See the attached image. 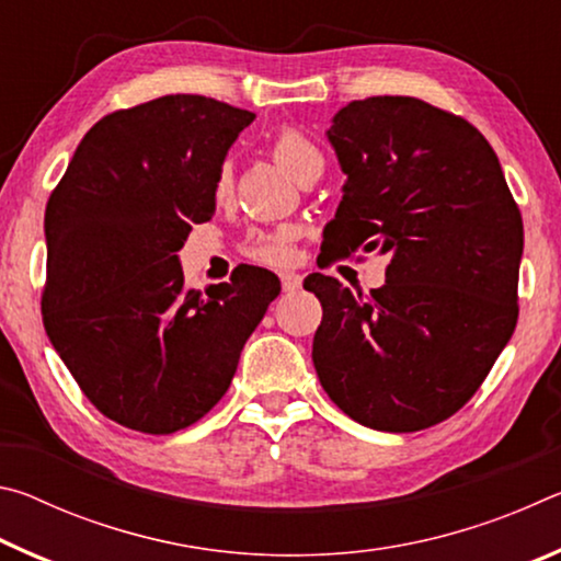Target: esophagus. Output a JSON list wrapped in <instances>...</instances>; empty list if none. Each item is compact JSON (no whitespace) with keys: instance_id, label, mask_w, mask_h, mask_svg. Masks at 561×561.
<instances>
[{"instance_id":"esophagus-1","label":"esophagus","mask_w":561,"mask_h":561,"mask_svg":"<svg viewBox=\"0 0 561 561\" xmlns=\"http://www.w3.org/2000/svg\"><path fill=\"white\" fill-rule=\"evenodd\" d=\"M279 279H282V289L287 294H294V291L301 289V277L297 272L284 270V272H279Z\"/></svg>"}]
</instances>
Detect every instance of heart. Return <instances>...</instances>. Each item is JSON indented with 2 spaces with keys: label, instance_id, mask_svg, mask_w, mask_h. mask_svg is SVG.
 Segmentation results:
<instances>
[{
  "label": "heart",
  "instance_id": "b5f03b06",
  "mask_svg": "<svg viewBox=\"0 0 561 561\" xmlns=\"http://www.w3.org/2000/svg\"><path fill=\"white\" fill-rule=\"evenodd\" d=\"M272 153L284 173L291 178H297L301 173V168L309 165L311 160L321 158L317 146L311 144L307 136H301L299 130H291V128L279 130V136L274 138L272 144ZM230 183H232L230 168H220V173H217V180H215V193L225 195L227 190H230ZM244 250L252 260L257 262H267V264L287 262L291 257V230L252 234Z\"/></svg>",
  "mask_w": 561,
  "mask_h": 561
}]
</instances>
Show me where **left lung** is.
<instances>
[{
  "instance_id": "left-lung-1",
  "label": "left lung",
  "mask_w": 561,
  "mask_h": 561,
  "mask_svg": "<svg viewBox=\"0 0 561 561\" xmlns=\"http://www.w3.org/2000/svg\"><path fill=\"white\" fill-rule=\"evenodd\" d=\"M346 183L321 254H388L354 297L309 274L321 386L366 428L413 433L470 401L517 324L522 217L482 133L411 96L351 101L327 130Z\"/></svg>"
}]
</instances>
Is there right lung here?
Listing matches in <instances>:
<instances>
[{"label": "right lung", "mask_w": 561, "mask_h": 561, "mask_svg": "<svg viewBox=\"0 0 561 561\" xmlns=\"http://www.w3.org/2000/svg\"><path fill=\"white\" fill-rule=\"evenodd\" d=\"M254 113L175 93L101 118L44 215V327L89 401L130 431L187 428L220 401L277 299L272 272L185 287L180 247Z\"/></svg>", "instance_id": "1"}]
</instances>
